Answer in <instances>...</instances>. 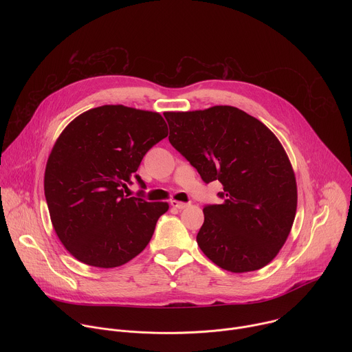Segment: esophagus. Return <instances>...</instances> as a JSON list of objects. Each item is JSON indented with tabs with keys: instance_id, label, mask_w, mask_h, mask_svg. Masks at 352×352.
<instances>
[{
	"instance_id": "esophagus-1",
	"label": "esophagus",
	"mask_w": 352,
	"mask_h": 352,
	"mask_svg": "<svg viewBox=\"0 0 352 352\" xmlns=\"http://www.w3.org/2000/svg\"><path fill=\"white\" fill-rule=\"evenodd\" d=\"M170 205L173 206V208H175V209H178V210H182V209H185V208H188L189 206V204H184V202H178V200H170Z\"/></svg>"
}]
</instances>
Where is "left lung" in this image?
Here are the masks:
<instances>
[{"label":"left lung","instance_id":"8db88e82","mask_svg":"<svg viewBox=\"0 0 352 352\" xmlns=\"http://www.w3.org/2000/svg\"><path fill=\"white\" fill-rule=\"evenodd\" d=\"M170 143L209 184H223L221 205L205 206L196 241L231 273L269 265L285 243L296 213V181L277 136L231 106L168 111Z\"/></svg>","mask_w":352,"mask_h":352}]
</instances>
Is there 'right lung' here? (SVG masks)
I'll list each match as a JSON object with an SVG mask.
<instances>
[{
	"label": "right lung",
	"mask_w": 352,
	"mask_h": 352,
	"mask_svg": "<svg viewBox=\"0 0 352 352\" xmlns=\"http://www.w3.org/2000/svg\"><path fill=\"white\" fill-rule=\"evenodd\" d=\"M168 135L155 111L102 106L82 113L56 140L44 173L53 227L79 262L113 269L138 256L153 236L167 202L126 197L143 156Z\"/></svg>",
	"instance_id": "right-lung-1"
}]
</instances>
